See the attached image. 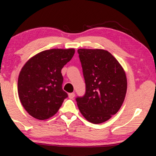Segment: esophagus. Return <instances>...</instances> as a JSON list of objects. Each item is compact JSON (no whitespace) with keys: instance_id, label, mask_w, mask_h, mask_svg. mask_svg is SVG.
<instances>
[{"instance_id":"obj_1","label":"esophagus","mask_w":156,"mask_h":156,"mask_svg":"<svg viewBox=\"0 0 156 156\" xmlns=\"http://www.w3.org/2000/svg\"><path fill=\"white\" fill-rule=\"evenodd\" d=\"M69 97L70 99H73L75 97V93H70V94H69Z\"/></svg>"}]
</instances>
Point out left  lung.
<instances>
[{"label": "left lung", "instance_id": "obj_1", "mask_svg": "<svg viewBox=\"0 0 156 156\" xmlns=\"http://www.w3.org/2000/svg\"><path fill=\"white\" fill-rule=\"evenodd\" d=\"M85 81L83 97L76 98L78 108L88 122L100 124L116 114L127 92L125 72L117 59L100 49H78Z\"/></svg>", "mask_w": 156, "mask_h": 156}]
</instances>
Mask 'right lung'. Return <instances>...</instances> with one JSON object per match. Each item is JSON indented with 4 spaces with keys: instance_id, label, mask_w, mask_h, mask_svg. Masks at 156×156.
<instances>
[{
    "instance_id": "obj_1",
    "label": "right lung",
    "mask_w": 156,
    "mask_h": 156,
    "mask_svg": "<svg viewBox=\"0 0 156 156\" xmlns=\"http://www.w3.org/2000/svg\"><path fill=\"white\" fill-rule=\"evenodd\" d=\"M74 53L72 48L51 49L37 53L25 64L19 75L18 94L30 115L44 120L57 112L68 97L62 87L61 70Z\"/></svg>"
}]
</instances>
